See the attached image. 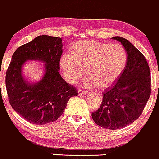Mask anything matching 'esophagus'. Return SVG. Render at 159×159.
<instances>
[{"mask_svg": "<svg viewBox=\"0 0 159 159\" xmlns=\"http://www.w3.org/2000/svg\"><path fill=\"white\" fill-rule=\"evenodd\" d=\"M78 94H79V95H87L88 93L85 92H83V91L82 90H79L78 91Z\"/></svg>", "mask_w": 159, "mask_h": 159, "instance_id": "esophagus-1", "label": "esophagus"}]
</instances>
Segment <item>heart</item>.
<instances>
[{
    "mask_svg": "<svg viewBox=\"0 0 159 159\" xmlns=\"http://www.w3.org/2000/svg\"><path fill=\"white\" fill-rule=\"evenodd\" d=\"M72 53L65 52L60 66L65 80L76 84L86 74L85 87L112 86L125 70L128 60L125 49L119 44L101 43L97 40L78 41L71 47Z\"/></svg>",
    "mask_w": 159,
    "mask_h": 159,
    "instance_id": "obj_1",
    "label": "heart"
}]
</instances>
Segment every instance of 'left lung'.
<instances>
[{
	"label": "left lung",
	"mask_w": 159,
	"mask_h": 159,
	"mask_svg": "<svg viewBox=\"0 0 159 159\" xmlns=\"http://www.w3.org/2000/svg\"><path fill=\"white\" fill-rule=\"evenodd\" d=\"M125 49L128 60L116 83L103 92L100 108L92 113L94 122L101 127L116 130L139 118L151 93L149 67L145 57L124 37H113Z\"/></svg>",
	"instance_id": "8db88e82"
}]
</instances>
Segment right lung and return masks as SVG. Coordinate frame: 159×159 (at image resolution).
Wrapping results in <instances>:
<instances>
[{
	"label": "right lung",
	"mask_w": 159,
	"mask_h": 159,
	"mask_svg": "<svg viewBox=\"0 0 159 159\" xmlns=\"http://www.w3.org/2000/svg\"><path fill=\"white\" fill-rule=\"evenodd\" d=\"M61 37L40 35L19 46L13 53L6 74V88L13 110L23 119L34 125H45L58 119L76 89L59 74L63 53ZM42 62V77L36 82L27 80L23 74L26 62Z\"/></svg>",
	"instance_id": "1"
}]
</instances>
